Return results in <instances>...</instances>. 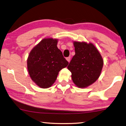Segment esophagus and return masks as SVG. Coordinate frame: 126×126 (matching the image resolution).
<instances>
[{
	"label": "esophagus",
	"instance_id": "obj_1",
	"mask_svg": "<svg viewBox=\"0 0 126 126\" xmlns=\"http://www.w3.org/2000/svg\"><path fill=\"white\" fill-rule=\"evenodd\" d=\"M70 59H71V57H66V60L69 62V63H70Z\"/></svg>",
	"mask_w": 126,
	"mask_h": 126
}]
</instances>
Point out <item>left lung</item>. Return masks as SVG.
<instances>
[{
  "mask_svg": "<svg viewBox=\"0 0 126 126\" xmlns=\"http://www.w3.org/2000/svg\"><path fill=\"white\" fill-rule=\"evenodd\" d=\"M75 55L67 69L77 87L84 89L95 82L100 77L103 65L100 52L91 43L73 41Z\"/></svg>",
  "mask_w": 126,
  "mask_h": 126,
  "instance_id": "1",
  "label": "left lung"
}]
</instances>
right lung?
Listing matches in <instances>:
<instances>
[{"instance_id": "obj_1", "label": "right lung", "mask_w": 126, "mask_h": 126, "mask_svg": "<svg viewBox=\"0 0 126 126\" xmlns=\"http://www.w3.org/2000/svg\"><path fill=\"white\" fill-rule=\"evenodd\" d=\"M58 39L44 38L35 45L29 54L27 67L34 82L42 89L54 84L59 71L69 64L57 48Z\"/></svg>"}]
</instances>
